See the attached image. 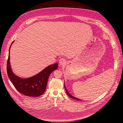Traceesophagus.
Masks as SVG:
<instances>
[{"label":"esophagus","instance_id":"34e87169","mask_svg":"<svg viewBox=\"0 0 123 123\" xmlns=\"http://www.w3.org/2000/svg\"><path fill=\"white\" fill-rule=\"evenodd\" d=\"M66 63V60L65 58H61L59 60V64L60 65H65Z\"/></svg>","mask_w":123,"mask_h":123}]
</instances>
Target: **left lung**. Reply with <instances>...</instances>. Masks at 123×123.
Returning a JSON list of instances; mask_svg holds the SVG:
<instances>
[{
  "mask_svg": "<svg viewBox=\"0 0 123 123\" xmlns=\"http://www.w3.org/2000/svg\"><path fill=\"white\" fill-rule=\"evenodd\" d=\"M64 87H65V90H66V93H67V94L70 97H71V98H72V99H75V100H79V101H80L81 100L80 99H78V98H76V97H73V96H72L70 94H69V93H68V92L67 91V89H66V87H65V84H64Z\"/></svg>",
  "mask_w": 123,
  "mask_h": 123,
  "instance_id": "obj_1",
  "label": "left lung"
}]
</instances>
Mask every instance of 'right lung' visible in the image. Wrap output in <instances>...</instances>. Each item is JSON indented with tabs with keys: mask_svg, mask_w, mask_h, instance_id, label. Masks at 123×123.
<instances>
[{
	"mask_svg": "<svg viewBox=\"0 0 123 123\" xmlns=\"http://www.w3.org/2000/svg\"><path fill=\"white\" fill-rule=\"evenodd\" d=\"M13 42L14 41L12 44ZM9 54L10 51L7 63V72L10 81L16 89L21 94L27 96L38 97L42 95L46 90L50 74L58 68V64H52L45 68L37 74L30 78L23 79L13 73L10 64Z\"/></svg>",
	"mask_w": 123,
	"mask_h": 123,
	"instance_id": "add662e5",
	"label": "right lung"
}]
</instances>
